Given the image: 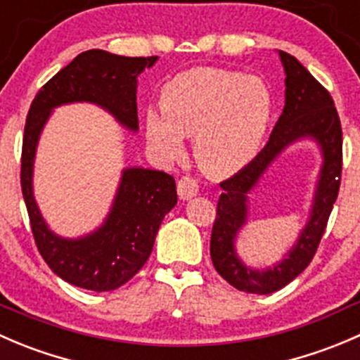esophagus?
<instances>
[{
    "label": "esophagus",
    "instance_id": "esophagus-1",
    "mask_svg": "<svg viewBox=\"0 0 360 360\" xmlns=\"http://www.w3.org/2000/svg\"><path fill=\"white\" fill-rule=\"evenodd\" d=\"M177 193H179L181 198L188 200V198L195 197L198 193V183L195 177L191 176H183L179 181H177Z\"/></svg>",
    "mask_w": 360,
    "mask_h": 360
}]
</instances>
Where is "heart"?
<instances>
[{
  "label": "heart",
  "mask_w": 360,
  "mask_h": 360,
  "mask_svg": "<svg viewBox=\"0 0 360 360\" xmlns=\"http://www.w3.org/2000/svg\"><path fill=\"white\" fill-rule=\"evenodd\" d=\"M160 112L146 114V137L160 156L183 158V137H193L198 165L211 176L225 177L258 155L273 121L274 100L260 77L191 68L163 86Z\"/></svg>",
  "instance_id": "1"
}]
</instances>
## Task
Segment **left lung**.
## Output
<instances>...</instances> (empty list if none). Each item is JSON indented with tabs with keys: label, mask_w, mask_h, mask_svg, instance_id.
Segmentation results:
<instances>
[{
	"label": "left lung",
	"mask_w": 360,
	"mask_h": 360,
	"mask_svg": "<svg viewBox=\"0 0 360 360\" xmlns=\"http://www.w3.org/2000/svg\"><path fill=\"white\" fill-rule=\"evenodd\" d=\"M285 73V109L265 148L251 163L221 181L211 233L212 265L223 280L248 294H273L299 276L309 265L326 232L338 198L343 169V131L334 100L326 87L288 52L280 51ZM313 136L323 146L324 167L317 188L312 218L298 244L273 269L251 271L233 251V239L245 221V195L274 158L294 140Z\"/></svg>",
	"instance_id": "1"
}]
</instances>
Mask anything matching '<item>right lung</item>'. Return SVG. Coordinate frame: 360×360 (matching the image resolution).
<instances>
[{"instance_id":"add662e5","label":"right lung","mask_w":360,"mask_h":360,"mask_svg":"<svg viewBox=\"0 0 360 360\" xmlns=\"http://www.w3.org/2000/svg\"><path fill=\"white\" fill-rule=\"evenodd\" d=\"M156 59V56L124 58L98 49L82 52L40 87L27 112L20 188L34 244L54 274L86 290H116L141 271L151 255L162 219L177 202L176 181L160 170H124L105 225L82 239H61L41 219L31 190L38 137L51 110L70 102L98 103L124 127L137 130L135 79L146 66L155 65Z\"/></svg>"}]
</instances>
